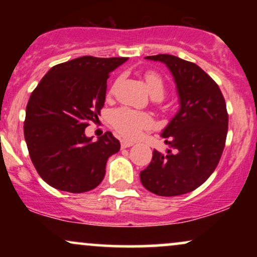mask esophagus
Segmentation results:
<instances>
[{
  "mask_svg": "<svg viewBox=\"0 0 257 257\" xmlns=\"http://www.w3.org/2000/svg\"><path fill=\"white\" fill-rule=\"evenodd\" d=\"M133 145H134V143H133V141L120 140V146H122V149H126V147H131Z\"/></svg>",
  "mask_w": 257,
  "mask_h": 257,
  "instance_id": "1",
  "label": "esophagus"
}]
</instances>
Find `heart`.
Wrapping results in <instances>:
<instances>
[{
	"label": "heart",
	"mask_w": 257,
	"mask_h": 257,
	"mask_svg": "<svg viewBox=\"0 0 257 257\" xmlns=\"http://www.w3.org/2000/svg\"><path fill=\"white\" fill-rule=\"evenodd\" d=\"M146 87L152 98L161 99L166 93V83L158 73L147 71L145 73ZM113 126L124 138L135 139L141 134L144 129L150 128L152 119L145 112H139L129 108H119L113 114Z\"/></svg>",
	"instance_id": "b5f03b06"
}]
</instances>
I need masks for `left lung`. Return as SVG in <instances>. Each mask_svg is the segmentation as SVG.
Here are the masks:
<instances>
[{
  "mask_svg": "<svg viewBox=\"0 0 257 257\" xmlns=\"http://www.w3.org/2000/svg\"><path fill=\"white\" fill-rule=\"evenodd\" d=\"M146 59L161 61L172 72L180 108L162 132L167 153L153 151L140 173L150 192L174 197L192 192L214 173L225 149L228 114L219 85L198 65L169 54Z\"/></svg>",
  "mask_w": 257,
  "mask_h": 257,
  "instance_id": "obj_1",
  "label": "left lung"
}]
</instances>
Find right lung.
Instances as JSON below:
<instances>
[{
	"label": "right lung",
	"mask_w": 257,
	"mask_h": 257,
	"mask_svg": "<svg viewBox=\"0 0 257 257\" xmlns=\"http://www.w3.org/2000/svg\"><path fill=\"white\" fill-rule=\"evenodd\" d=\"M126 59L81 57L55 65L31 93L24 137L37 173L52 187L82 193L104 179L119 141L107 132L94 143L84 131L104 106L110 72Z\"/></svg>",
	"instance_id": "right-lung-1"
}]
</instances>
